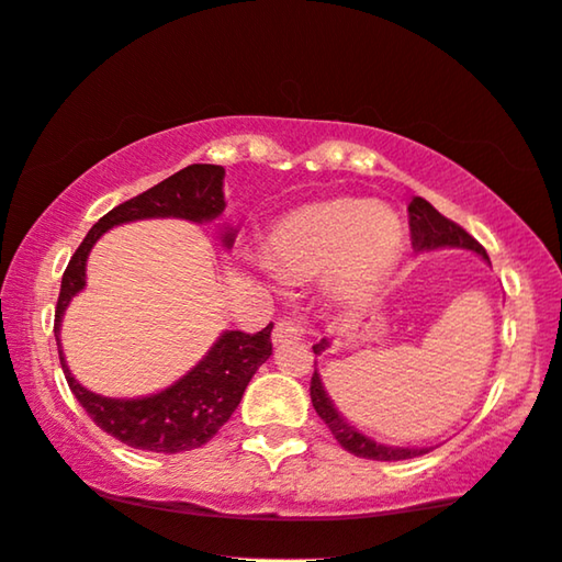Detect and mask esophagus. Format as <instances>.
Returning a JSON list of instances; mask_svg holds the SVG:
<instances>
[{
    "mask_svg": "<svg viewBox=\"0 0 562 562\" xmlns=\"http://www.w3.org/2000/svg\"><path fill=\"white\" fill-rule=\"evenodd\" d=\"M301 336H303V326L301 324H295V321H290V318H280L274 324L272 341L274 344H288V341H293V339H301Z\"/></svg>",
    "mask_w": 562,
    "mask_h": 562,
    "instance_id": "34e87169",
    "label": "esophagus"
}]
</instances>
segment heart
Here are the masks:
<instances>
[{"label": "heart", "instance_id": "1", "mask_svg": "<svg viewBox=\"0 0 562 562\" xmlns=\"http://www.w3.org/2000/svg\"><path fill=\"white\" fill-rule=\"evenodd\" d=\"M406 234L393 207L364 200H331L297 211L272 234V259L285 274L328 269L336 295L364 297L398 265Z\"/></svg>", "mask_w": 562, "mask_h": 562}]
</instances>
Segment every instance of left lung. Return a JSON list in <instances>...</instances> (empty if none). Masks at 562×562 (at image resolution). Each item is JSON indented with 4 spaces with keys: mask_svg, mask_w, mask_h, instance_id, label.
Instances as JSON below:
<instances>
[{
    "mask_svg": "<svg viewBox=\"0 0 562 562\" xmlns=\"http://www.w3.org/2000/svg\"><path fill=\"white\" fill-rule=\"evenodd\" d=\"M408 228H411V244H414L416 251H429V249H439V246H460V249H470L475 254H481L483 259H488V254L481 244L475 241L473 236L468 234L465 228L458 226V223L445 218L442 213L437 211L431 203H426L424 198H414L408 205ZM328 347L326 339H321L313 351L321 355ZM311 401L316 414L324 418V424L328 426V431L334 434L336 442H339L344 450L357 454V458H368V460H408V458H418V454H426L429 450L418 447V450H408V447H385L372 442L370 437L359 434L355 426H349L344 418L339 416V411L334 408V403L328 401V395L321 385L318 372H313L311 378Z\"/></svg>",
    "mask_w": 562,
    "mask_h": 562,
    "instance_id": "obj_1",
    "label": "left lung"
}]
</instances>
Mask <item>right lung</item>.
I'll use <instances>...</instances> for the list:
<instances>
[{"label": "right lung", "mask_w": 562, "mask_h": 562, "mask_svg": "<svg viewBox=\"0 0 562 562\" xmlns=\"http://www.w3.org/2000/svg\"><path fill=\"white\" fill-rule=\"evenodd\" d=\"M223 177H226V169L215 167V164H190L164 182L154 184L151 190L112 207L108 215L97 221L79 249L74 251L61 277L54 321L56 344L66 305L85 288L87 257L97 238L112 226L140 218H184L194 223L218 218L226 207ZM226 244H234V234H226ZM269 334H272V324L257 334L226 331L213 344L203 362L187 372L182 380H177L167 391L136 401L102 398V395L87 391L66 368L61 349H58V357H61V368L71 393L77 395L81 408L102 431H108L117 442L136 447V450L175 454L211 442L221 426L228 422L241 403L254 372L272 355Z\"/></svg>", "instance_id": "1"}]
</instances>
